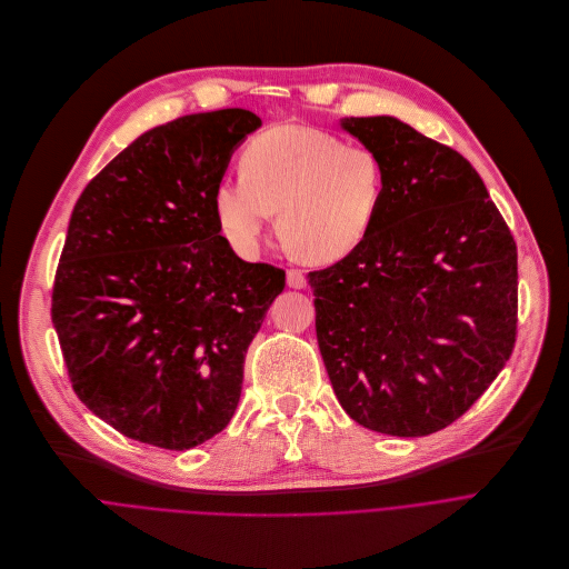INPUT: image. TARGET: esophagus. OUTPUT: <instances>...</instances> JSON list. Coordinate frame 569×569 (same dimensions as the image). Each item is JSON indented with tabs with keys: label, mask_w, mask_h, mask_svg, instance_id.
Returning <instances> with one entry per match:
<instances>
[{
	"label": "esophagus",
	"mask_w": 569,
	"mask_h": 569,
	"mask_svg": "<svg viewBox=\"0 0 569 569\" xmlns=\"http://www.w3.org/2000/svg\"><path fill=\"white\" fill-rule=\"evenodd\" d=\"M287 284H289L291 289H302V287L307 284L305 273H302L300 269H289V271H287Z\"/></svg>",
	"instance_id": "34e87169"
}]
</instances>
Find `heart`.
<instances>
[{
	"label": "heart",
	"instance_id": "heart-1",
	"mask_svg": "<svg viewBox=\"0 0 569 569\" xmlns=\"http://www.w3.org/2000/svg\"><path fill=\"white\" fill-rule=\"evenodd\" d=\"M386 177L375 152L316 128L280 126L256 137L240 157V179L221 181L212 206L229 242L253 253L271 214L305 262L350 256L372 231Z\"/></svg>",
	"mask_w": 569,
	"mask_h": 569
}]
</instances>
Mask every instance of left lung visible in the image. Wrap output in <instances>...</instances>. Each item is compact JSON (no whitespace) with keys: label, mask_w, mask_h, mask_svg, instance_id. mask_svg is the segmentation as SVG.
<instances>
[{"label":"left lung","mask_w":569,"mask_h":569,"mask_svg":"<svg viewBox=\"0 0 569 569\" xmlns=\"http://www.w3.org/2000/svg\"><path fill=\"white\" fill-rule=\"evenodd\" d=\"M383 168L368 238L309 271L318 348L361 426L423 437L460 419L509 361L518 251L476 168L392 117L346 119Z\"/></svg>","instance_id":"1"}]
</instances>
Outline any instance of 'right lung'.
Listing matches in <instances>:
<instances>
[{"instance_id":"1","label":"right lung","mask_w":569,"mask_h":569,"mask_svg":"<svg viewBox=\"0 0 569 569\" xmlns=\"http://www.w3.org/2000/svg\"><path fill=\"white\" fill-rule=\"evenodd\" d=\"M262 121L190 113L111 159L73 206L51 320L78 399L130 439L186 450L229 426L284 271L221 238L212 194Z\"/></svg>"}]
</instances>
